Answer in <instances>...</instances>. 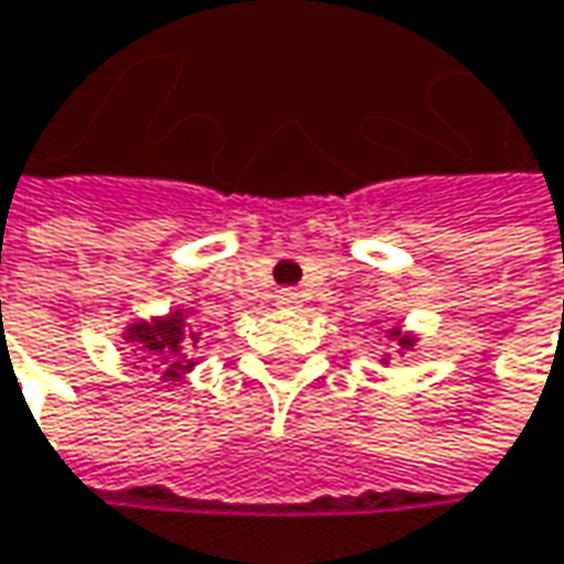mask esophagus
Here are the masks:
<instances>
[{"label": "esophagus", "mask_w": 564, "mask_h": 564, "mask_svg": "<svg viewBox=\"0 0 564 564\" xmlns=\"http://www.w3.org/2000/svg\"><path fill=\"white\" fill-rule=\"evenodd\" d=\"M278 306H281V310H296V306H300V293L281 290V293H278Z\"/></svg>", "instance_id": "34e87169"}]
</instances>
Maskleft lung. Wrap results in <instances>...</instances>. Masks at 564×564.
<instances>
[{
	"label": "left lung",
	"instance_id": "left-lung-1",
	"mask_svg": "<svg viewBox=\"0 0 564 564\" xmlns=\"http://www.w3.org/2000/svg\"><path fill=\"white\" fill-rule=\"evenodd\" d=\"M382 338H389L392 341V348L399 350V354H405V350L414 348V338L412 332H402V325H392V328H382ZM382 364H389V354L382 357Z\"/></svg>",
	"mask_w": 564,
	"mask_h": 564
}]
</instances>
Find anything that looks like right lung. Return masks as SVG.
Returning a JSON list of instances; mask_svg holds the SVG:
<instances>
[{
    "label": "right lung",
    "mask_w": 564,
    "mask_h": 564,
    "mask_svg": "<svg viewBox=\"0 0 564 564\" xmlns=\"http://www.w3.org/2000/svg\"><path fill=\"white\" fill-rule=\"evenodd\" d=\"M197 338L187 310H172L152 318H133L123 328V341L137 354V360L152 364L162 382L184 380L197 367Z\"/></svg>",
    "instance_id": "right-lung-1"
}]
</instances>
